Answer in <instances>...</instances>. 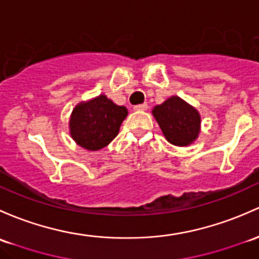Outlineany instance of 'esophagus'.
I'll return each instance as SVG.
<instances>
[{
    "mask_svg": "<svg viewBox=\"0 0 259 259\" xmlns=\"http://www.w3.org/2000/svg\"><path fill=\"white\" fill-rule=\"evenodd\" d=\"M146 109H148V104H146V103H144V104L135 105V107H134V110H137V111H140V110H146Z\"/></svg>",
    "mask_w": 259,
    "mask_h": 259,
    "instance_id": "1",
    "label": "esophagus"
}]
</instances>
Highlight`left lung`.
Masks as SVG:
<instances>
[{
	"instance_id": "8db88e82",
	"label": "left lung",
	"mask_w": 259,
	"mask_h": 259,
	"mask_svg": "<svg viewBox=\"0 0 259 259\" xmlns=\"http://www.w3.org/2000/svg\"><path fill=\"white\" fill-rule=\"evenodd\" d=\"M166 140L176 146H187L197 139L201 126L200 113L180 97H171L152 109Z\"/></svg>"
}]
</instances>
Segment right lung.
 <instances>
[{
	"instance_id": "add662e5",
	"label": "right lung",
	"mask_w": 259,
	"mask_h": 259,
	"mask_svg": "<svg viewBox=\"0 0 259 259\" xmlns=\"http://www.w3.org/2000/svg\"><path fill=\"white\" fill-rule=\"evenodd\" d=\"M126 115V108L116 105L103 94L89 102H81L70 115V137L87 150H99L118 135Z\"/></svg>"
}]
</instances>
